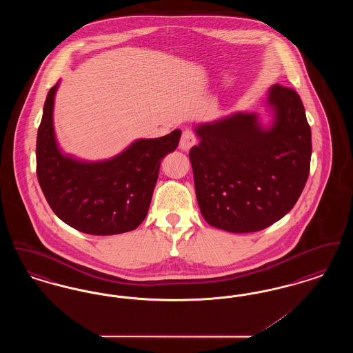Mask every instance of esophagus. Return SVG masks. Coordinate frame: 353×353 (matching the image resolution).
Returning a JSON list of instances; mask_svg holds the SVG:
<instances>
[{
  "label": "esophagus",
  "instance_id": "obj_1",
  "mask_svg": "<svg viewBox=\"0 0 353 353\" xmlns=\"http://www.w3.org/2000/svg\"><path fill=\"white\" fill-rule=\"evenodd\" d=\"M196 141H197V139H196V134H193V131L185 130L181 136V140H180V150L184 152L189 151L196 144Z\"/></svg>",
  "mask_w": 353,
  "mask_h": 353
}]
</instances>
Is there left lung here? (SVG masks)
Returning a JSON list of instances; mask_svg holds the SVG:
<instances>
[{
  "label": "left lung",
  "instance_id": "left-lung-1",
  "mask_svg": "<svg viewBox=\"0 0 353 353\" xmlns=\"http://www.w3.org/2000/svg\"><path fill=\"white\" fill-rule=\"evenodd\" d=\"M266 107L197 124L199 145L189 152L197 202L205 221L230 233L266 229L294 208L307 183L311 128L301 97L274 84Z\"/></svg>",
  "mask_w": 353,
  "mask_h": 353
}]
</instances>
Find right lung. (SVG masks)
Returning <instances> with one entry per match:
<instances>
[{"mask_svg": "<svg viewBox=\"0 0 353 353\" xmlns=\"http://www.w3.org/2000/svg\"><path fill=\"white\" fill-rule=\"evenodd\" d=\"M51 87L37 134V176L52 212L87 234L131 232L147 217L161 160L173 152L181 131L134 140L117 156L85 161L61 151L54 131Z\"/></svg>", "mask_w": 353, "mask_h": 353, "instance_id": "obj_1", "label": "right lung"}]
</instances>
